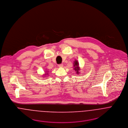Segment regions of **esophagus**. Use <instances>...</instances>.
<instances>
[{"label":"esophagus","instance_id":"obj_1","mask_svg":"<svg viewBox=\"0 0 128 128\" xmlns=\"http://www.w3.org/2000/svg\"><path fill=\"white\" fill-rule=\"evenodd\" d=\"M58 67H59V68H62V67H63V65L62 64H59V65H58Z\"/></svg>","mask_w":128,"mask_h":128}]
</instances>
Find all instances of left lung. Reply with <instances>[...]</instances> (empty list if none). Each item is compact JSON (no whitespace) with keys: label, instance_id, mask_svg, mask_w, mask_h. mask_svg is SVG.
<instances>
[{"label":"left lung","instance_id":"left-lung-1","mask_svg":"<svg viewBox=\"0 0 128 128\" xmlns=\"http://www.w3.org/2000/svg\"><path fill=\"white\" fill-rule=\"evenodd\" d=\"M73 67H74V70H75V71L76 72V74H80V67L79 63H78V60L75 59V60L74 61Z\"/></svg>","mask_w":128,"mask_h":128}]
</instances>
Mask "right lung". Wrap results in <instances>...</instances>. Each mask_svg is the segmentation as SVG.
I'll return each instance as SVG.
<instances>
[{
  "label": "right lung",
  "instance_id": "obj_1",
  "mask_svg": "<svg viewBox=\"0 0 128 128\" xmlns=\"http://www.w3.org/2000/svg\"><path fill=\"white\" fill-rule=\"evenodd\" d=\"M49 71L48 70H46L44 71V74H43V76H42V77H47L46 76H48V74H49Z\"/></svg>",
  "mask_w": 128,
  "mask_h": 128
}]
</instances>
